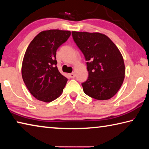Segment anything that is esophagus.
I'll return each mask as SVG.
<instances>
[{"mask_svg": "<svg viewBox=\"0 0 149 149\" xmlns=\"http://www.w3.org/2000/svg\"><path fill=\"white\" fill-rule=\"evenodd\" d=\"M69 76H70V78H74L75 76V75L74 73H72V74H69Z\"/></svg>", "mask_w": 149, "mask_h": 149, "instance_id": "obj_1", "label": "esophagus"}]
</instances>
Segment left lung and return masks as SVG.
I'll return each instance as SVG.
<instances>
[{
	"label": "left lung",
	"instance_id": "left-lung-1",
	"mask_svg": "<svg viewBox=\"0 0 149 149\" xmlns=\"http://www.w3.org/2000/svg\"><path fill=\"white\" fill-rule=\"evenodd\" d=\"M72 34L87 62L89 76L81 84L84 93L97 100L111 99L125 77L124 62L119 49L104 34L77 31Z\"/></svg>",
	"mask_w": 149,
	"mask_h": 149
}]
</instances>
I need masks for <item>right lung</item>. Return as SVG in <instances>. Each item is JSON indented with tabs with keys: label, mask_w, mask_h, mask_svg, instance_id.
Here are the masks:
<instances>
[{
	"label": "right lung",
	"mask_w": 149,
	"mask_h": 149,
	"mask_svg": "<svg viewBox=\"0 0 149 149\" xmlns=\"http://www.w3.org/2000/svg\"><path fill=\"white\" fill-rule=\"evenodd\" d=\"M70 35V31H43L27 47L22 62V78L37 100L49 102L62 94L68 79L57 68L56 50Z\"/></svg>",
	"instance_id": "1"
}]
</instances>
